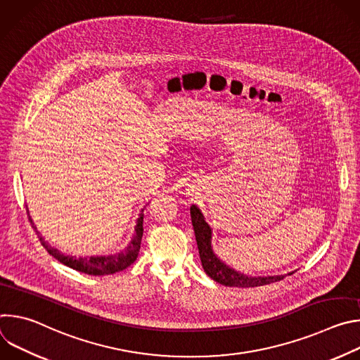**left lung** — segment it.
I'll return each instance as SVG.
<instances>
[{"instance_id":"1","label":"left lung","mask_w":360,"mask_h":360,"mask_svg":"<svg viewBox=\"0 0 360 360\" xmlns=\"http://www.w3.org/2000/svg\"><path fill=\"white\" fill-rule=\"evenodd\" d=\"M191 219L195 231L202 268L215 282L224 286H232V288H256V286H264L268 283L278 282L286 276V275L250 276L231 268L222 259H219V256L214 252L212 228L208 225L207 221H205L203 214L200 212V210L196 207V205H191ZM288 275H292V272Z\"/></svg>"}]
</instances>
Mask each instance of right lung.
<instances>
[{
    "mask_svg": "<svg viewBox=\"0 0 360 360\" xmlns=\"http://www.w3.org/2000/svg\"><path fill=\"white\" fill-rule=\"evenodd\" d=\"M28 218L30 222L32 225V228L35 229L41 245L48 250L49 255H53L57 261H60L61 264H64L65 266L75 269L78 272L86 274V275H92V276H104V275H111V274H117L121 272L124 269H127L131 264H134L138 258V253L141 249V239H142V233H143V208L141 210V214L136 219V225H135V232L132 239L129 240V243L127 245L125 249H122L118 253L114 255H101V256H70L65 255L63 252H60L57 248L51 246L46 240H44L42 235L37 231V226L34 225L31 217H30V211H28Z\"/></svg>",
    "mask_w": 360,
    "mask_h": 360,
    "instance_id": "obj_1",
    "label": "right lung"
}]
</instances>
